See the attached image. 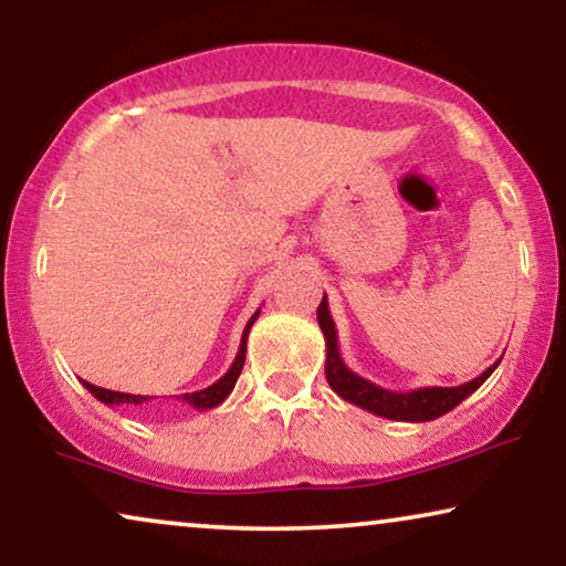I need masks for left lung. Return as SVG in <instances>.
Here are the masks:
<instances>
[{"label":"left lung","instance_id":"left-lung-1","mask_svg":"<svg viewBox=\"0 0 566 566\" xmlns=\"http://www.w3.org/2000/svg\"><path fill=\"white\" fill-rule=\"evenodd\" d=\"M316 318L318 326L324 332V342H326V363H324V373L326 380H329L332 390L337 392L339 398L347 400L352 406L365 408L375 416H382V419H392V421H411V423H421V421H433L439 416H444L462 403L467 396H472L474 390L485 382L490 375L495 373V367L501 365L497 359L495 365H490L485 373L478 375V378L462 385H454V388H416L408 392H398V390H388L380 388L370 380L359 378L357 373H352L344 359L339 355V339H337V326H334V318L329 314V301H326V293L322 303L316 308Z\"/></svg>","mask_w":566,"mask_h":566}]
</instances>
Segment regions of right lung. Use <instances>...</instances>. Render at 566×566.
Wrapping results in <instances>:
<instances>
[{
  "instance_id": "right-lung-1",
  "label": "right lung",
  "mask_w": 566,
  "mask_h": 566,
  "mask_svg": "<svg viewBox=\"0 0 566 566\" xmlns=\"http://www.w3.org/2000/svg\"><path fill=\"white\" fill-rule=\"evenodd\" d=\"M258 316H260V308L250 316V322L244 324V332H242V339H240V349H237L234 363L222 375V378H219L217 382H211L209 388H203V390L181 392V396H176V400H181V403H188L191 408H196V411H209V408H217L219 403H224V398L234 390V382H237V378H240V373H242V367H244V352H248V334L252 329V324L258 322ZM84 388L92 392L96 400H102L104 406H122V403L143 406V403H150V400H153V396H133V392L106 390V388H99V385H92V382H86V380H84Z\"/></svg>"
}]
</instances>
